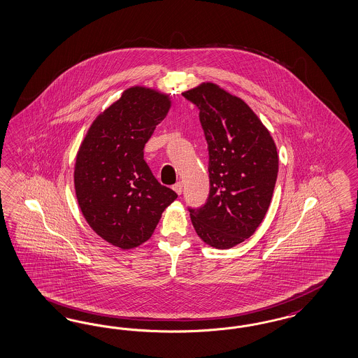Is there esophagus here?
Returning <instances> with one entry per match:
<instances>
[{
  "label": "esophagus",
  "instance_id": "34e87169",
  "mask_svg": "<svg viewBox=\"0 0 358 358\" xmlns=\"http://www.w3.org/2000/svg\"><path fill=\"white\" fill-rule=\"evenodd\" d=\"M173 190H174L177 194H181V193H182V190H184V185H182V182H177V184H174V185H173Z\"/></svg>",
  "mask_w": 358,
  "mask_h": 358
}]
</instances>
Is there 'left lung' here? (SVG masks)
Listing matches in <instances>:
<instances>
[{"mask_svg": "<svg viewBox=\"0 0 358 358\" xmlns=\"http://www.w3.org/2000/svg\"><path fill=\"white\" fill-rule=\"evenodd\" d=\"M200 109L209 150V197L189 209L201 240L230 249L249 238L266 215L278 173L269 130L245 101L213 83L184 93Z\"/></svg>", "mask_w": 358, "mask_h": 358, "instance_id": "1", "label": "left lung"}]
</instances>
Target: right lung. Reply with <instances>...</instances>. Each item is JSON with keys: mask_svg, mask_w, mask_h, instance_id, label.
Masks as SVG:
<instances>
[{"mask_svg": "<svg viewBox=\"0 0 358 358\" xmlns=\"http://www.w3.org/2000/svg\"><path fill=\"white\" fill-rule=\"evenodd\" d=\"M172 106L156 89L131 86L96 117L80 145L74 189L89 227L121 249L148 241L177 199L143 159L145 143Z\"/></svg>", "mask_w": 358, "mask_h": 358, "instance_id": "right-lung-1", "label": "right lung"}]
</instances>
